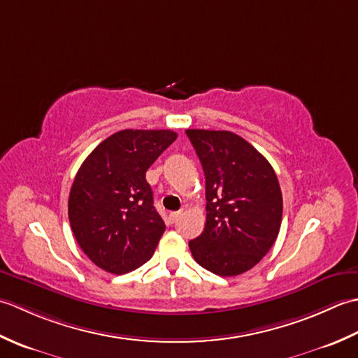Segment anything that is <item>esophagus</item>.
Wrapping results in <instances>:
<instances>
[{
    "instance_id": "34e87169",
    "label": "esophagus",
    "mask_w": 358,
    "mask_h": 358,
    "mask_svg": "<svg viewBox=\"0 0 358 358\" xmlns=\"http://www.w3.org/2000/svg\"><path fill=\"white\" fill-rule=\"evenodd\" d=\"M181 217V210H178V212H171V218L173 220V222H175V220H178Z\"/></svg>"
}]
</instances>
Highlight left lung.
Returning a JSON list of instances; mask_svg holds the SVG:
<instances>
[{"mask_svg":"<svg viewBox=\"0 0 358 358\" xmlns=\"http://www.w3.org/2000/svg\"><path fill=\"white\" fill-rule=\"evenodd\" d=\"M206 177V224L189 241L194 260L220 277L252 269L281 224L283 196L260 152L229 131L187 129Z\"/></svg>","mask_w":358,"mask_h":358,"instance_id":"left-lung-1","label":"left lung"}]
</instances>
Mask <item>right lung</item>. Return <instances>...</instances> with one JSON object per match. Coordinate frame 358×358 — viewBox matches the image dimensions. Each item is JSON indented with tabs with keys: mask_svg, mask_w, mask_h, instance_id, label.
<instances>
[{
	"mask_svg": "<svg viewBox=\"0 0 358 358\" xmlns=\"http://www.w3.org/2000/svg\"><path fill=\"white\" fill-rule=\"evenodd\" d=\"M177 140L173 131L126 129L90 152L75 175L69 222L80 248L106 272L146 263L166 229L146 171Z\"/></svg>",
	"mask_w": 358,
	"mask_h": 358,
	"instance_id": "obj_1",
	"label": "right lung"
}]
</instances>
